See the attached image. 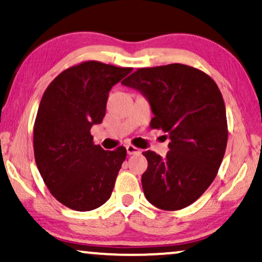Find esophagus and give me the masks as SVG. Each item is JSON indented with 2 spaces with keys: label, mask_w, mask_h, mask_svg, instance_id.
<instances>
[{
  "label": "esophagus",
  "mask_w": 262,
  "mask_h": 262,
  "mask_svg": "<svg viewBox=\"0 0 262 262\" xmlns=\"http://www.w3.org/2000/svg\"><path fill=\"white\" fill-rule=\"evenodd\" d=\"M125 148H127V153L129 156H130V155H139V153L141 152L140 149H139L138 147H135V146H133V145H127V146H125Z\"/></svg>",
  "instance_id": "1"
}]
</instances>
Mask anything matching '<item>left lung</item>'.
I'll list each match as a JSON object with an SVG mask.
<instances>
[{
  "mask_svg": "<svg viewBox=\"0 0 262 262\" xmlns=\"http://www.w3.org/2000/svg\"><path fill=\"white\" fill-rule=\"evenodd\" d=\"M122 83L140 91L155 116L151 128L169 134L165 158L142 152L147 170L141 183L147 200L165 211L196 201L217 176L228 144L223 96L206 73L172 63L139 68Z\"/></svg>",
  "mask_w": 262,
  "mask_h": 262,
  "instance_id": "1",
  "label": "left lung"
}]
</instances>
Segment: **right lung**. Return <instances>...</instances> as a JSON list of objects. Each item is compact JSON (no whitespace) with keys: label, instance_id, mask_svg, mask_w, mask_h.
<instances>
[{"label":"right lung","instance_id":"obj_1","mask_svg":"<svg viewBox=\"0 0 262 262\" xmlns=\"http://www.w3.org/2000/svg\"><path fill=\"white\" fill-rule=\"evenodd\" d=\"M133 68L86 61L58 74L41 97L33 127L34 159L54 198L74 211L102 206L127 149L95 145L91 127L105 116L109 91Z\"/></svg>","mask_w":262,"mask_h":262}]
</instances>
